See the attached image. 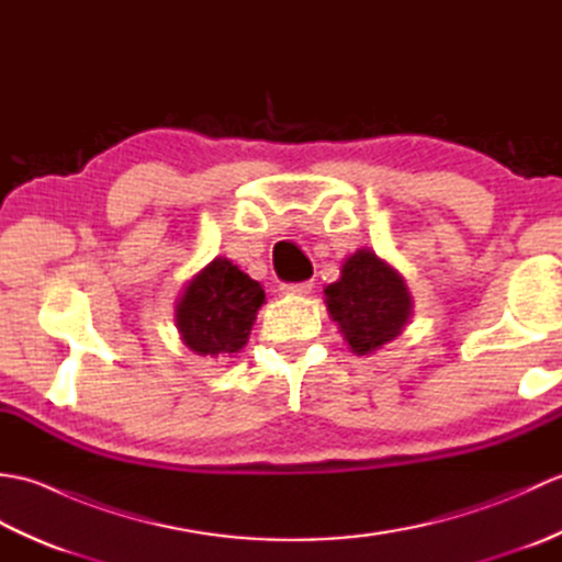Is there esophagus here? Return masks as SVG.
<instances>
[{"mask_svg": "<svg viewBox=\"0 0 562 562\" xmlns=\"http://www.w3.org/2000/svg\"><path fill=\"white\" fill-rule=\"evenodd\" d=\"M284 294H292V296H304V294H308L314 290V282L312 280H306V282H288V284H282L280 288Z\"/></svg>", "mask_w": 562, "mask_h": 562, "instance_id": "obj_1", "label": "esophagus"}]
</instances>
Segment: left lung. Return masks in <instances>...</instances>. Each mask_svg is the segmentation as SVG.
Wrapping results in <instances>:
<instances>
[{
  "instance_id": "left-lung-1",
  "label": "left lung",
  "mask_w": 562,
  "mask_h": 562,
  "mask_svg": "<svg viewBox=\"0 0 562 562\" xmlns=\"http://www.w3.org/2000/svg\"><path fill=\"white\" fill-rule=\"evenodd\" d=\"M324 292L330 318L338 321L357 355L374 352L396 338L413 308L401 274L367 248L345 260L340 280Z\"/></svg>"
}]
</instances>
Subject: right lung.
Listing matches in <instances>:
<instances>
[{"label":"right lung","instance_id":"right-lung-1","mask_svg":"<svg viewBox=\"0 0 562 562\" xmlns=\"http://www.w3.org/2000/svg\"><path fill=\"white\" fill-rule=\"evenodd\" d=\"M262 302L266 292L256 280L232 260L214 258L186 288L176 324L193 352L232 355L246 345Z\"/></svg>","mask_w":562,"mask_h":562}]
</instances>
